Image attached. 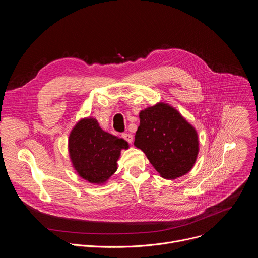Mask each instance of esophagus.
Masks as SVG:
<instances>
[{
	"label": "esophagus",
	"mask_w": 258,
	"mask_h": 258,
	"mask_svg": "<svg viewBox=\"0 0 258 258\" xmlns=\"http://www.w3.org/2000/svg\"><path fill=\"white\" fill-rule=\"evenodd\" d=\"M121 137L127 142V143H130V144H132L133 143V140H134V136L132 135V134H122L121 135Z\"/></svg>",
	"instance_id": "esophagus-1"
}]
</instances>
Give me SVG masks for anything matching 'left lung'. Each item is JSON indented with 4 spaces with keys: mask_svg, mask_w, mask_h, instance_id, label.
Instances as JSON below:
<instances>
[{
    "mask_svg": "<svg viewBox=\"0 0 258 258\" xmlns=\"http://www.w3.org/2000/svg\"><path fill=\"white\" fill-rule=\"evenodd\" d=\"M134 145L166 179L187 174L199 153L195 127L171 105L158 102L139 113Z\"/></svg>",
    "mask_w": 258,
    "mask_h": 258,
    "instance_id": "obj_1",
    "label": "left lung"
}]
</instances>
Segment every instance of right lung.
<instances>
[{"label":"right lung","instance_id":"obj_1","mask_svg":"<svg viewBox=\"0 0 258 258\" xmlns=\"http://www.w3.org/2000/svg\"><path fill=\"white\" fill-rule=\"evenodd\" d=\"M128 143L103 131L94 117L82 118L68 138V154L77 173L85 180L104 185L116 170L121 150Z\"/></svg>","mask_w":258,"mask_h":258}]
</instances>
